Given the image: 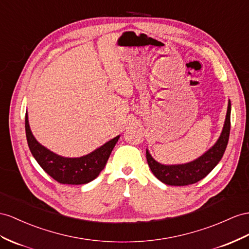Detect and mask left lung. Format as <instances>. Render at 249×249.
Wrapping results in <instances>:
<instances>
[{"mask_svg": "<svg viewBox=\"0 0 249 249\" xmlns=\"http://www.w3.org/2000/svg\"><path fill=\"white\" fill-rule=\"evenodd\" d=\"M231 100H228L225 122L219 139L207 151L194 161L174 165L161 164L151 157L148 149H146V159L157 179L167 185L185 186L205 178L221 161L227 147L231 131Z\"/></svg>", "mask_w": 249, "mask_h": 249, "instance_id": "left-lung-1", "label": "left lung"}]
</instances>
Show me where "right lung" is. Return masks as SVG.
<instances>
[{
    "label": "right lung",
    "mask_w": 249,
    "mask_h": 249,
    "mask_svg": "<svg viewBox=\"0 0 249 249\" xmlns=\"http://www.w3.org/2000/svg\"><path fill=\"white\" fill-rule=\"evenodd\" d=\"M25 130L29 149L40 166L59 183L80 185L91 182L104 169L120 136L114 137L90 154L79 158H66L54 154L36 141L31 132L28 114L25 116Z\"/></svg>",
    "instance_id": "add662e5"
}]
</instances>
